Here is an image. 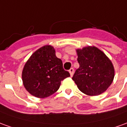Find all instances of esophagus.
I'll return each mask as SVG.
<instances>
[{"label":"esophagus","mask_w":127,"mask_h":127,"mask_svg":"<svg viewBox=\"0 0 127 127\" xmlns=\"http://www.w3.org/2000/svg\"><path fill=\"white\" fill-rule=\"evenodd\" d=\"M69 72L70 73V76H72L73 75V72H74V69H73V68H71L69 70Z\"/></svg>","instance_id":"34e87169"}]
</instances>
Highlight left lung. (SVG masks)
Listing matches in <instances>:
<instances>
[{
	"mask_svg": "<svg viewBox=\"0 0 127 127\" xmlns=\"http://www.w3.org/2000/svg\"><path fill=\"white\" fill-rule=\"evenodd\" d=\"M76 53L80 66L72 80L79 90L91 96L104 93L111 85L115 76L112 62L94 46L77 49Z\"/></svg>",
	"mask_w": 127,
	"mask_h": 127,
	"instance_id": "obj_1",
	"label": "left lung"
}]
</instances>
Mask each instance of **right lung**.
<instances>
[{
  "instance_id": "1",
  "label": "right lung",
  "mask_w": 127,
  "mask_h": 127,
  "mask_svg": "<svg viewBox=\"0 0 127 127\" xmlns=\"http://www.w3.org/2000/svg\"><path fill=\"white\" fill-rule=\"evenodd\" d=\"M69 76L51 45H45L33 53L22 72L25 88L30 94L39 98L54 94L60 87L61 81Z\"/></svg>"
}]
</instances>
